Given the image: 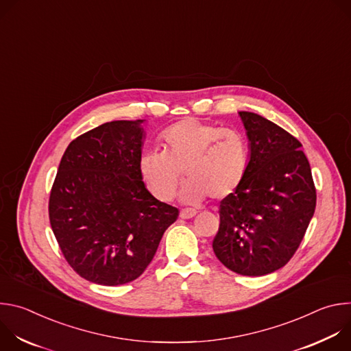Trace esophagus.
<instances>
[{
  "mask_svg": "<svg viewBox=\"0 0 351 351\" xmlns=\"http://www.w3.org/2000/svg\"><path fill=\"white\" fill-rule=\"evenodd\" d=\"M195 215H197V211H195V210H189V208L182 210L180 214H179V217L183 218V219H190V218H193V217H195Z\"/></svg>",
  "mask_w": 351,
  "mask_h": 351,
  "instance_id": "34e87169",
  "label": "esophagus"
}]
</instances>
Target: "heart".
<instances>
[{
  "label": "heart",
  "mask_w": 351,
  "mask_h": 351,
  "mask_svg": "<svg viewBox=\"0 0 351 351\" xmlns=\"http://www.w3.org/2000/svg\"><path fill=\"white\" fill-rule=\"evenodd\" d=\"M158 147L160 153L147 152L138 158V173L147 190L161 203H169L176 195L180 173L187 180L180 199L197 206L207 197H230L248 171V143L240 132L194 118L162 130Z\"/></svg>",
  "instance_id": "b5f03b06"
}]
</instances>
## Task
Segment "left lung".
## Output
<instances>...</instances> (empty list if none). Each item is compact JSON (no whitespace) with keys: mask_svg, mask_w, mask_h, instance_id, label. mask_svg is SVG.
<instances>
[{"mask_svg":"<svg viewBox=\"0 0 351 351\" xmlns=\"http://www.w3.org/2000/svg\"><path fill=\"white\" fill-rule=\"evenodd\" d=\"M239 115L248 137V171L221 202L213 248L230 271L263 276L294 256L314 215L317 191L302 143L261 115Z\"/></svg>","mask_w":351,"mask_h":351,"instance_id":"8db88e82","label":"left lung"}]
</instances>
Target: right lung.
Segmentation results:
<instances>
[{"label": "right lung", "instance_id": "obj_1", "mask_svg": "<svg viewBox=\"0 0 351 351\" xmlns=\"http://www.w3.org/2000/svg\"><path fill=\"white\" fill-rule=\"evenodd\" d=\"M143 122L112 121L76 137L49 194V223L65 260L97 285L137 279L179 215L140 178Z\"/></svg>", "mask_w": 351, "mask_h": 351}]
</instances>
